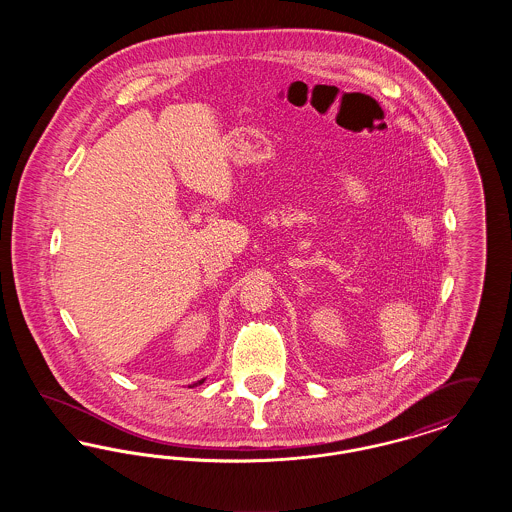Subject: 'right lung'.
<instances>
[{"label":"right lung","mask_w":512,"mask_h":512,"mask_svg":"<svg viewBox=\"0 0 512 512\" xmlns=\"http://www.w3.org/2000/svg\"><path fill=\"white\" fill-rule=\"evenodd\" d=\"M199 384H203V380H199V382H195L192 386H188V388H194V386H199Z\"/></svg>","instance_id":"1"}]
</instances>
